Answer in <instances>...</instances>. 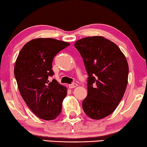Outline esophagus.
Returning a JSON list of instances; mask_svg holds the SVG:
<instances>
[{"instance_id": "34e87169", "label": "esophagus", "mask_w": 147, "mask_h": 147, "mask_svg": "<svg viewBox=\"0 0 147 147\" xmlns=\"http://www.w3.org/2000/svg\"><path fill=\"white\" fill-rule=\"evenodd\" d=\"M78 86V84H69V88H70V89H71V88H75L76 87H77Z\"/></svg>"}]
</instances>
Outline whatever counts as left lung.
<instances>
[{
  "instance_id": "1",
  "label": "left lung",
  "mask_w": 147,
  "mask_h": 147,
  "mask_svg": "<svg viewBox=\"0 0 147 147\" xmlns=\"http://www.w3.org/2000/svg\"><path fill=\"white\" fill-rule=\"evenodd\" d=\"M74 46L88 74L83 110L92 119H102L111 114L123 98L128 84L127 60L115 43L102 36L83 38Z\"/></svg>"
}]
</instances>
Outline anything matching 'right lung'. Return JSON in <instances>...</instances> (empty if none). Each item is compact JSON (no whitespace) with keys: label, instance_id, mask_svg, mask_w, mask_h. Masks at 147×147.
I'll return each mask as SVG.
<instances>
[{"label":"right lung","instance_id":"right-lung-1","mask_svg":"<svg viewBox=\"0 0 147 147\" xmlns=\"http://www.w3.org/2000/svg\"><path fill=\"white\" fill-rule=\"evenodd\" d=\"M70 43L52 38H37L25 44L15 61L14 74L19 92L32 112L45 120L55 119L62 109L67 88L53 75L52 61L56 54Z\"/></svg>","mask_w":147,"mask_h":147}]
</instances>
